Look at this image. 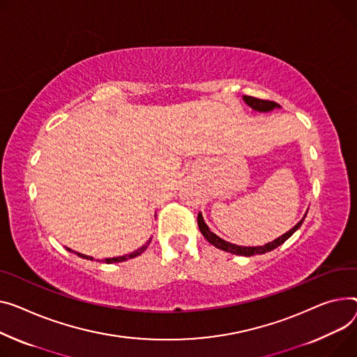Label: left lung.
Returning a JSON list of instances; mask_svg holds the SVG:
<instances>
[{
	"label": "left lung",
	"instance_id": "left-lung-1",
	"mask_svg": "<svg viewBox=\"0 0 357 357\" xmlns=\"http://www.w3.org/2000/svg\"><path fill=\"white\" fill-rule=\"evenodd\" d=\"M244 100H245V103H247L248 106H251L254 110H258V112H270V110H273V109H275V107H280V105L275 103V102L263 100V99L252 98V96H244ZM305 215H307V213H305ZM305 215H304V218H305ZM304 218H303L298 224H296V227L291 228L289 232H286L284 235L278 236L277 240H274L273 243H268V244H266V245H263V247H241V245H235V244H231V243H228V241H224L222 238H220L218 235H215L212 231H209V228H208V225L205 224V221H204L201 213H198V227H199L202 235L205 236V240H206L209 244L215 245L217 248H220V250H222V251H227V252H231V254L252 257V255H255V254H264V252L273 251L274 248H277V247L281 245L282 243H286V241L290 238V236L301 227Z\"/></svg>",
	"mask_w": 357,
	"mask_h": 357
}]
</instances>
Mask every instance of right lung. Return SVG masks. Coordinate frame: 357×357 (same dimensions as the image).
Listing matches in <instances>:
<instances>
[{"label":"right lung","instance_id":"add662e5","mask_svg":"<svg viewBox=\"0 0 357 357\" xmlns=\"http://www.w3.org/2000/svg\"><path fill=\"white\" fill-rule=\"evenodd\" d=\"M149 243H151V240L145 244V245H142L139 250H136V251H133V252H130L129 255H123V257H114V258H106L105 259V263H107V264H112V263H121V261H125V259H128V258H133V257H137V255H140L142 252H144L146 248H148V245H149ZM68 251H71V250H68ZM79 257H82V258H86V259H93L91 257H87V255H83V254H80V252H76Z\"/></svg>","mask_w":357,"mask_h":357}]
</instances>
